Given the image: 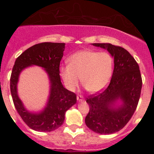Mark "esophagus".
<instances>
[{"label": "esophagus", "instance_id": "obj_1", "mask_svg": "<svg viewBox=\"0 0 154 154\" xmlns=\"http://www.w3.org/2000/svg\"><path fill=\"white\" fill-rule=\"evenodd\" d=\"M77 100H78L79 102L84 101V98H83V97L81 96V95H78V96L77 97Z\"/></svg>", "mask_w": 154, "mask_h": 154}]
</instances>
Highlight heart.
Instances as JSON below:
<instances>
[{
    "instance_id": "b5f03b06",
    "label": "heart",
    "mask_w": 154,
    "mask_h": 154,
    "mask_svg": "<svg viewBox=\"0 0 154 154\" xmlns=\"http://www.w3.org/2000/svg\"><path fill=\"white\" fill-rule=\"evenodd\" d=\"M69 65L60 67L59 72L65 86L74 91L80 77L82 85L88 92L98 93L109 84L113 71V60L108 53L82 50L72 54Z\"/></svg>"
}]
</instances>
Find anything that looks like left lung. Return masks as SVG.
<instances>
[{
    "label": "left lung",
    "instance_id": "1",
    "mask_svg": "<svg viewBox=\"0 0 154 154\" xmlns=\"http://www.w3.org/2000/svg\"><path fill=\"white\" fill-rule=\"evenodd\" d=\"M106 49L114 58V68L111 82L101 93L90 95V107L85 117L88 128L98 134H112L122 130L133 115L142 88L137 63L123 48L110 43H92Z\"/></svg>",
    "mask_w": 154,
    "mask_h": 154
}]
</instances>
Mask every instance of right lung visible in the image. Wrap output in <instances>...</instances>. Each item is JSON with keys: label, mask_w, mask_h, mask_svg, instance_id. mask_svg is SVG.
I'll use <instances>...</instances> for the list:
<instances>
[{"label": "right lung", "mask_w": 154, "mask_h": 154, "mask_svg": "<svg viewBox=\"0 0 154 154\" xmlns=\"http://www.w3.org/2000/svg\"><path fill=\"white\" fill-rule=\"evenodd\" d=\"M65 43H42L23 52L16 59L10 79V88L17 112L27 126L35 131L51 132L62 125L65 113L77 102L75 93L66 89L59 75L60 61L63 57ZM31 66L44 69L49 76L50 92L47 103L39 112L28 111L19 98L17 84L20 72Z\"/></svg>", "instance_id": "right-lung-1"}]
</instances>
